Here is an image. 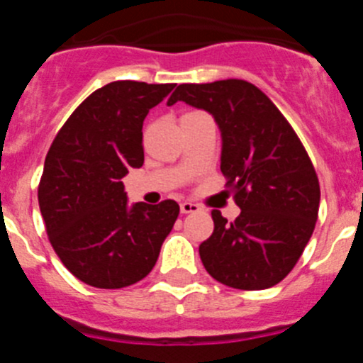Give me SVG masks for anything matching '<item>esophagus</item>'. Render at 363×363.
<instances>
[{
	"label": "esophagus",
	"mask_w": 363,
	"mask_h": 363,
	"mask_svg": "<svg viewBox=\"0 0 363 363\" xmlns=\"http://www.w3.org/2000/svg\"><path fill=\"white\" fill-rule=\"evenodd\" d=\"M179 209H182V213L184 214H189V213H198V211H201V207L198 203H194V201H184V203L179 205Z\"/></svg>",
	"instance_id": "34e87169"
}]
</instances>
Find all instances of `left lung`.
Here are the masks:
<instances>
[{
	"instance_id": "obj_1",
	"label": "left lung",
	"mask_w": 363,
	"mask_h": 363,
	"mask_svg": "<svg viewBox=\"0 0 363 363\" xmlns=\"http://www.w3.org/2000/svg\"><path fill=\"white\" fill-rule=\"evenodd\" d=\"M185 101L211 112L221 130V172L242 213L227 221L214 209V230L200 245L211 277L234 289L280 284L313 234L320 184L291 123L245 79L184 83L167 105Z\"/></svg>"
}]
</instances>
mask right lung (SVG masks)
Segmentation results:
<instances>
[{"label": "right lung", "instance_id": "right-lung-1", "mask_svg": "<svg viewBox=\"0 0 363 363\" xmlns=\"http://www.w3.org/2000/svg\"><path fill=\"white\" fill-rule=\"evenodd\" d=\"M174 83L112 82L83 99L54 138L38 201L62 264L83 284L121 289L152 271L179 205H127L121 178L143 165V120Z\"/></svg>", "mask_w": 363, "mask_h": 363}]
</instances>
